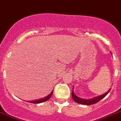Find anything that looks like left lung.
<instances>
[{
  "label": "left lung",
  "mask_w": 121,
  "mask_h": 121,
  "mask_svg": "<svg viewBox=\"0 0 121 121\" xmlns=\"http://www.w3.org/2000/svg\"><path fill=\"white\" fill-rule=\"evenodd\" d=\"M111 89H110L108 92H107L106 93H104V94L102 95H100L99 96H97V97H95L93 99H84L78 97L77 95H76L73 92V90L72 92V98L74 101H75L76 103H79V104H84V105H92V104H96L98 102L101 100L103 98H104L108 94V92L110 91Z\"/></svg>",
  "instance_id": "1"
}]
</instances>
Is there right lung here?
<instances>
[{
    "instance_id": "1",
    "label": "right lung",
    "mask_w": 121,
    "mask_h": 121,
    "mask_svg": "<svg viewBox=\"0 0 121 121\" xmlns=\"http://www.w3.org/2000/svg\"><path fill=\"white\" fill-rule=\"evenodd\" d=\"M53 91H54V90H52V92H51L49 95H48L47 96H46V97L44 98L40 99H39V100H35V101H28V102L31 103H33V104H39V103H43V102H44V101H48V100L51 97V96H52V95L53 93Z\"/></svg>"
}]
</instances>
